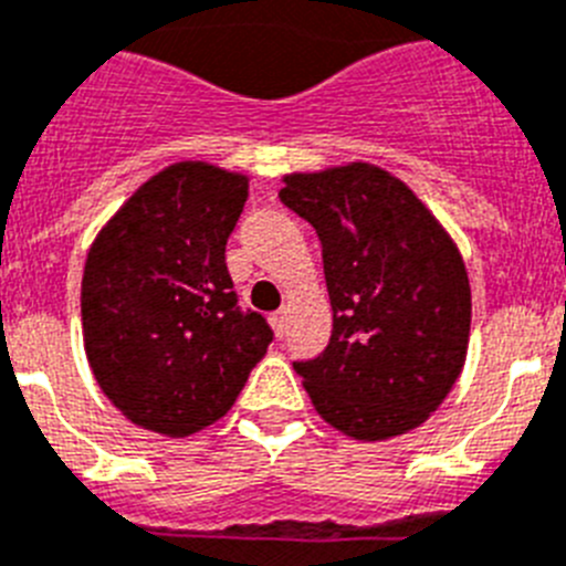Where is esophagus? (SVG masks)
Returning a JSON list of instances; mask_svg holds the SVG:
<instances>
[{
  "label": "esophagus",
  "mask_w": 566,
  "mask_h": 566,
  "mask_svg": "<svg viewBox=\"0 0 566 566\" xmlns=\"http://www.w3.org/2000/svg\"><path fill=\"white\" fill-rule=\"evenodd\" d=\"M270 324H273V331H276V336H284V327H287V311L270 313Z\"/></svg>",
  "instance_id": "34e87169"
}]
</instances>
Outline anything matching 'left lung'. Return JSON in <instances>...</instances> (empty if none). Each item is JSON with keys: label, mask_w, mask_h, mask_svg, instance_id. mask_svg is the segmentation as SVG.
Instances as JSON below:
<instances>
[{"label": "left lung", "mask_w": 566, "mask_h": 566, "mask_svg": "<svg viewBox=\"0 0 566 566\" xmlns=\"http://www.w3.org/2000/svg\"><path fill=\"white\" fill-rule=\"evenodd\" d=\"M279 199L322 242L331 342L293 361L324 421L378 441L419 427L455 385L470 338L459 250L405 181L373 165L287 176Z\"/></svg>", "instance_id": "1"}]
</instances>
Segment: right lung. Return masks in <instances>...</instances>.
<instances>
[{"label":"right lung","mask_w":566,"mask_h":566,"mask_svg":"<svg viewBox=\"0 0 566 566\" xmlns=\"http://www.w3.org/2000/svg\"><path fill=\"white\" fill-rule=\"evenodd\" d=\"M244 199V176L181 161L145 181L87 253V361L134 424L205 430L273 342L268 318L239 307L224 262Z\"/></svg>","instance_id":"obj_1"}]
</instances>
